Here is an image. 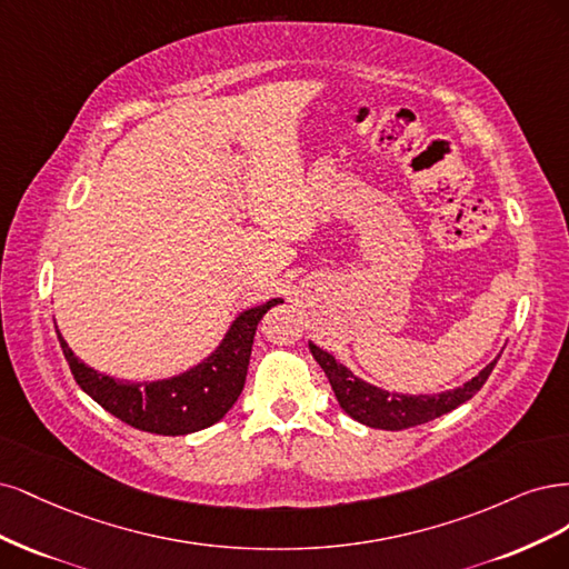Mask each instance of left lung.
<instances>
[{"label": "left lung", "mask_w": 569, "mask_h": 569, "mask_svg": "<svg viewBox=\"0 0 569 569\" xmlns=\"http://www.w3.org/2000/svg\"><path fill=\"white\" fill-rule=\"evenodd\" d=\"M309 350L319 361L328 380H331V388L336 392V399L342 407V411L347 416H352L355 420H359V423L378 428V430H407L420 423H428V420H435L439 416L453 411L456 407H461L463 401H468L482 388L501 357L499 355L491 363H487L478 376L463 382L461 388H453L439 395H399L361 380L359 376H355L350 369H347L345 363H340L331 352L321 350V347L315 342H309Z\"/></svg>", "instance_id": "obj_1"}]
</instances>
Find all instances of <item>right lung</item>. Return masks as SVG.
I'll return each mask as SVG.
<instances>
[{"mask_svg": "<svg viewBox=\"0 0 569 569\" xmlns=\"http://www.w3.org/2000/svg\"><path fill=\"white\" fill-rule=\"evenodd\" d=\"M281 302V298H273L264 305L243 309L203 361L184 373L151 382H132L99 373L76 357L61 331L57 333L72 376L99 407L137 430L177 437L214 426L236 405L246 385L258 323L273 305Z\"/></svg>", "mask_w": 569, "mask_h": 569, "instance_id": "right-lung-1", "label": "right lung"}]
</instances>
